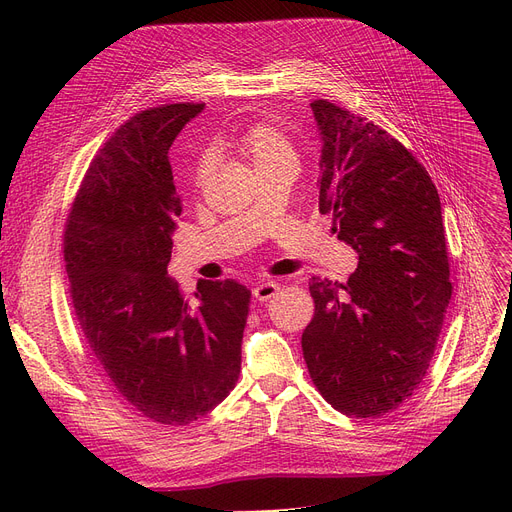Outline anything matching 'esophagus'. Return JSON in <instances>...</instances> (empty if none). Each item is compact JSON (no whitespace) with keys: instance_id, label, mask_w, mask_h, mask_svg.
<instances>
[{"instance_id":"esophagus-1","label":"esophagus","mask_w":512,"mask_h":512,"mask_svg":"<svg viewBox=\"0 0 512 512\" xmlns=\"http://www.w3.org/2000/svg\"><path fill=\"white\" fill-rule=\"evenodd\" d=\"M280 290V284L278 282H259L255 288H253V297L259 301V303H265V301H270L274 294Z\"/></svg>"}]
</instances>
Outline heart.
I'll return each mask as SVG.
<instances>
[{
	"label": "heart",
	"mask_w": 512,
	"mask_h": 512,
	"mask_svg": "<svg viewBox=\"0 0 512 512\" xmlns=\"http://www.w3.org/2000/svg\"><path fill=\"white\" fill-rule=\"evenodd\" d=\"M238 147L242 155L251 161L255 172L282 164V161H294L292 145L276 126H270V124H257L249 128L245 134H242ZM209 172H211V164L207 159H203L195 174L197 184H203Z\"/></svg>",
	"instance_id": "1"
}]
</instances>
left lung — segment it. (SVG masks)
Wrapping results in <instances>:
<instances>
[{"mask_svg": "<svg viewBox=\"0 0 512 512\" xmlns=\"http://www.w3.org/2000/svg\"><path fill=\"white\" fill-rule=\"evenodd\" d=\"M319 211L357 253L346 284L309 282L315 315L303 355L317 390L346 417H380L425 378L450 303L442 205L419 161L367 118L319 99Z\"/></svg>", "mask_w": 512, "mask_h": 512, "instance_id": "obj_1", "label": "left lung"}]
</instances>
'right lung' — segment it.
<instances>
[{
	"instance_id": "1",
	"label": "right lung",
	"mask_w": 512,
	"mask_h": 512,
	"mask_svg": "<svg viewBox=\"0 0 512 512\" xmlns=\"http://www.w3.org/2000/svg\"><path fill=\"white\" fill-rule=\"evenodd\" d=\"M203 103L141 112L99 149L74 201L64 259L78 326L128 405L186 425L230 394L251 290L201 280L195 305L168 276L182 213L168 151Z\"/></svg>"
}]
</instances>
